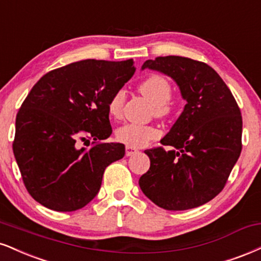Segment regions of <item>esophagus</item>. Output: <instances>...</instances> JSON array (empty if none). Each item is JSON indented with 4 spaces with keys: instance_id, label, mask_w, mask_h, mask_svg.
Here are the masks:
<instances>
[{
    "instance_id": "34e87169",
    "label": "esophagus",
    "mask_w": 261,
    "mask_h": 261,
    "mask_svg": "<svg viewBox=\"0 0 261 261\" xmlns=\"http://www.w3.org/2000/svg\"><path fill=\"white\" fill-rule=\"evenodd\" d=\"M125 153H126L127 156H131V155H134V154H137V153H139V149L134 148V147L126 146V148H125Z\"/></svg>"
}]
</instances>
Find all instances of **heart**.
I'll use <instances>...</instances> for the list:
<instances>
[{
  "mask_svg": "<svg viewBox=\"0 0 261 261\" xmlns=\"http://www.w3.org/2000/svg\"><path fill=\"white\" fill-rule=\"evenodd\" d=\"M141 95L146 97L153 105L156 118H165L172 111L170 102L172 96V86L170 81L161 74H152L139 84ZM124 106V92L117 91L108 102V113L112 118L121 117ZM159 136V131L149 125L125 124L115 131V139L119 142L130 147H143L149 141L155 140Z\"/></svg>",
  "mask_w": 261,
  "mask_h": 261,
  "instance_id": "1",
  "label": "heart"
}]
</instances>
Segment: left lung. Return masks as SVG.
<instances>
[{"instance_id":"8db88e82","label":"left lung","mask_w":261,"mask_h":261,"mask_svg":"<svg viewBox=\"0 0 261 261\" xmlns=\"http://www.w3.org/2000/svg\"><path fill=\"white\" fill-rule=\"evenodd\" d=\"M144 68L176 81L187 100L162 147L146 149L149 170L140 187L166 210H187L208 203L224 190L242 150V115L231 90L204 62L180 56L156 57ZM174 146L166 151L165 147Z\"/></svg>"}]
</instances>
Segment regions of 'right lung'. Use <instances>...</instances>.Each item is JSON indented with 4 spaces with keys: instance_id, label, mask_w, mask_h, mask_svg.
<instances>
[{
    "instance_id": "add662e5",
    "label": "right lung",
    "mask_w": 261,
    "mask_h": 261,
    "mask_svg": "<svg viewBox=\"0 0 261 261\" xmlns=\"http://www.w3.org/2000/svg\"><path fill=\"white\" fill-rule=\"evenodd\" d=\"M134 73L131 59H86L34 85L15 118L13 153L36 202L74 212L95 198L107 166L125 155L124 144L106 142L113 131L108 102Z\"/></svg>"
}]
</instances>
